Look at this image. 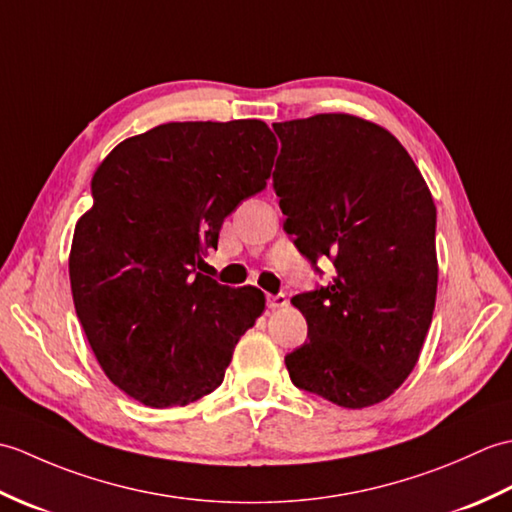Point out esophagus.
I'll list each match as a JSON object with an SVG mask.
<instances>
[{"mask_svg":"<svg viewBox=\"0 0 512 512\" xmlns=\"http://www.w3.org/2000/svg\"><path fill=\"white\" fill-rule=\"evenodd\" d=\"M288 303V297L284 295V292H279V295H266V306L270 310H277V308H284Z\"/></svg>","mask_w":512,"mask_h":512,"instance_id":"1","label":"esophagus"}]
</instances>
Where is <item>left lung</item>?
<instances>
[{
  "mask_svg": "<svg viewBox=\"0 0 512 512\" xmlns=\"http://www.w3.org/2000/svg\"><path fill=\"white\" fill-rule=\"evenodd\" d=\"M273 189L286 233L323 275L292 303L308 341L286 356L290 380L347 409L389 398L416 365L438 290L436 206L407 149L350 114L275 123Z\"/></svg>",
  "mask_w": 512,
  "mask_h": 512,
  "instance_id": "left-lung-1",
  "label": "left lung"
}]
</instances>
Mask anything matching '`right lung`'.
I'll return each mask as SVG.
<instances>
[{"mask_svg": "<svg viewBox=\"0 0 512 512\" xmlns=\"http://www.w3.org/2000/svg\"><path fill=\"white\" fill-rule=\"evenodd\" d=\"M275 154L273 132L253 118L167 123L123 140L96 169L70 284L96 361L127 396L182 407L224 380L264 292L198 268L224 217L266 189Z\"/></svg>", "mask_w": 512, "mask_h": 512, "instance_id": "obj_1", "label": "right lung"}]
</instances>
